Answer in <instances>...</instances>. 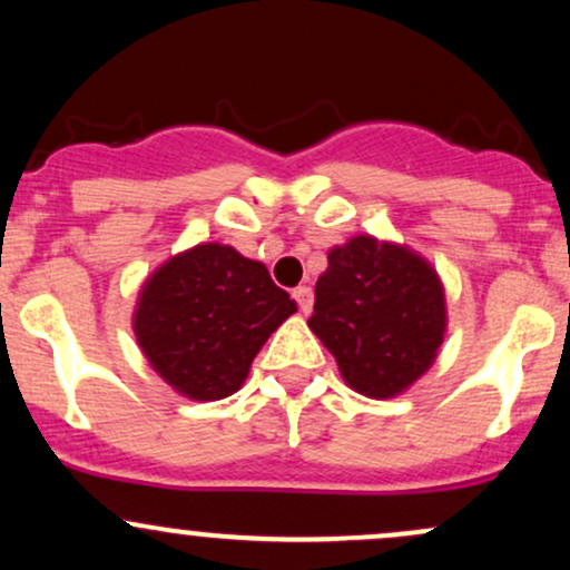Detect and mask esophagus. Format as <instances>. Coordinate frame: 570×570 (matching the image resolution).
<instances>
[{"label":"esophagus","mask_w":570,"mask_h":570,"mask_svg":"<svg viewBox=\"0 0 570 570\" xmlns=\"http://www.w3.org/2000/svg\"><path fill=\"white\" fill-rule=\"evenodd\" d=\"M292 297L297 299L299 311L311 313V307H313V289H311V286H297V289L292 292Z\"/></svg>","instance_id":"obj_1"}]
</instances>
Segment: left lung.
<instances>
[{"instance_id": "8db88e82", "label": "left lung", "mask_w": 570, "mask_h": 570, "mask_svg": "<svg viewBox=\"0 0 570 570\" xmlns=\"http://www.w3.org/2000/svg\"><path fill=\"white\" fill-rule=\"evenodd\" d=\"M307 326L358 394L389 399L431 367L444 340L442 281L404 246L356 235L330 252Z\"/></svg>"}]
</instances>
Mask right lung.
<instances>
[{
	"label": "right lung",
	"instance_id": "add662e5",
	"mask_svg": "<svg viewBox=\"0 0 570 570\" xmlns=\"http://www.w3.org/2000/svg\"><path fill=\"white\" fill-rule=\"evenodd\" d=\"M297 311L263 263L233 246L176 254L144 284L134 330L153 370L198 402L240 389L254 356Z\"/></svg>",
	"mask_w": 570,
	"mask_h": 570
}]
</instances>
